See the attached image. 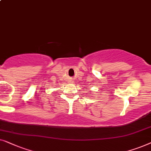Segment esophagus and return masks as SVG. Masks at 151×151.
I'll return each mask as SVG.
<instances>
[{"label":"esophagus","instance_id":"obj_1","mask_svg":"<svg viewBox=\"0 0 151 151\" xmlns=\"http://www.w3.org/2000/svg\"><path fill=\"white\" fill-rule=\"evenodd\" d=\"M70 81V82H73V81Z\"/></svg>","mask_w":151,"mask_h":151}]
</instances>
